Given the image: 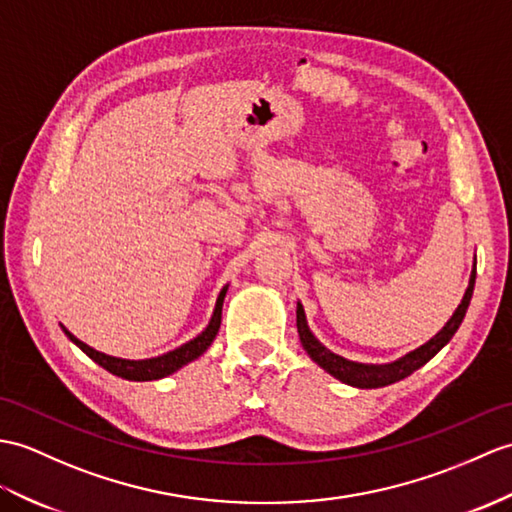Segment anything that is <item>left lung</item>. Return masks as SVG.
I'll return each mask as SVG.
<instances>
[{"label": "left lung", "mask_w": 512, "mask_h": 512, "mask_svg": "<svg viewBox=\"0 0 512 512\" xmlns=\"http://www.w3.org/2000/svg\"><path fill=\"white\" fill-rule=\"evenodd\" d=\"M473 285H475V266H473L471 279H469V288H467L465 296H462V303L458 305L454 316L447 320V325L438 331V334L430 342H425L423 347H419L417 351H412L408 355H403V358H399L392 364H358V362H351L347 358H340V355L325 349L323 344L314 338L310 327H307L301 303L296 305V329H299V338H301V344L307 351V355H310V358L320 368H325L329 375H334L336 379H340V382L349 384V386L382 388V386L399 382V379L408 377L410 373L417 371V368H421L425 362H430L434 355L441 351L451 338H454V334L462 323V318H465V314H467V307L471 303Z\"/></svg>", "instance_id": "obj_1"}]
</instances>
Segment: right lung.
<instances>
[{"label": "right lung", "instance_id": "right-lung-1", "mask_svg": "<svg viewBox=\"0 0 512 512\" xmlns=\"http://www.w3.org/2000/svg\"><path fill=\"white\" fill-rule=\"evenodd\" d=\"M224 294H227V288H222L218 301H216V310H213V316L209 320V325H207L205 331H202L200 336L185 342L183 347H178V349L165 353V355H159V358H150V360H122V358H113V355H106V353H100V351L91 349L89 344L80 342L74 334H69V331L63 325L61 327L65 331V336L71 342H74L76 347H80L95 364H100L109 373L122 377V379H130V382H150V379H161V377L172 375L174 371H178V368L185 366L187 362L200 358V355L209 349V344L213 342V338L218 336V329H220Z\"/></svg>", "mask_w": 512, "mask_h": 512}]
</instances>
